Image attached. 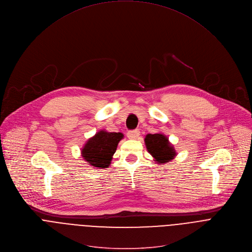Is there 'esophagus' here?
<instances>
[{
  "instance_id": "esophagus-1",
  "label": "esophagus",
  "mask_w": 252,
  "mask_h": 252,
  "mask_svg": "<svg viewBox=\"0 0 252 252\" xmlns=\"http://www.w3.org/2000/svg\"><path fill=\"white\" fill-rule=\"evenodd\" d=\"M139 133L140 131L138 129H135V130H130L127 132L126 136L129 138V139H136L138 136H139Z\"/></svg>"
}]
</instances>
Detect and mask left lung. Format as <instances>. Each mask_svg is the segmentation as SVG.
<instances>
[{
    "label": "left lung",
    "instance_id": "1",
    "mask_svg": "<svg viewBox=\"0 0 252 252\" xmlns=\"http://www.w3.org/2000/svg\"><path fill=\"white\" fill-rule=\"evenodd\" d=\"M144 142L147 151L153 157L156 164L162 165L169 162L173 160L177 154L173 144L162 132L146 134Z\"/></svg>",
    "mask_w": 252,
    "mask_h": 252
}]
</instances>
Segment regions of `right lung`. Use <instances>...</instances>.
Masks as SVG:
<instances>
[{
    "mask_svg": "<svg viewBox=\"0 0 252 252\" xmlns=\"http://www.w3.org/2000/svg\"><path fill=\"white\" fill-rule=\"evenodd\" d=\"M124 138L122 132L99 130L90 137L81 149V155L87 164L97 169H105L111 165L119 142Z\"/></svg>",
    "mask_w": 252,
    "mask_h": 252,
    "instance_id": "right-lung-1",
    "label": "right lung"
}]
</instances>
